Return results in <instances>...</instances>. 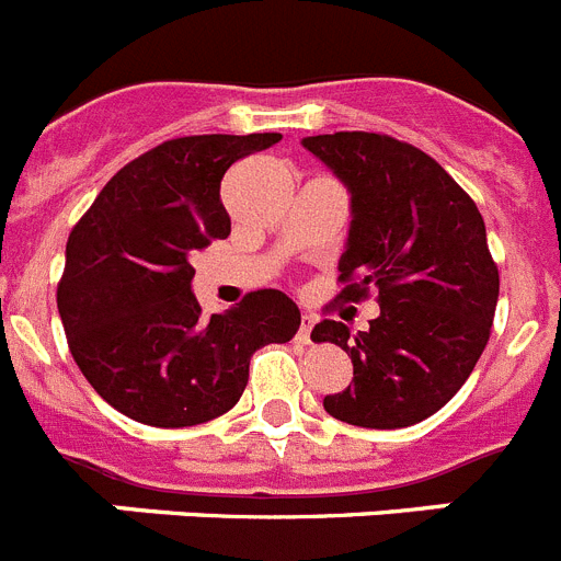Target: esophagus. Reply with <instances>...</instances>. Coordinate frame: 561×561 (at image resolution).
<instances>
[{"label":"esophagus","instance_id":"34e87169","mask_svg":"<svg viewBox=\"0 0 561 561\" xmlns=\"http://www.w3.org/2000/svg\"><path fill=\"white\" fill-rule=\"evenodd\" d=\"M317 317L309 314V311H304V317H300V331H297V336L304 342H311V329H314Z\"/></svg>","mask_w":561,"mask_h":561}]
</instances>
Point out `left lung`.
I'll list each match as a JSON object with an SVG mask.
<instances>
[{
	"mask_svg": "<svg viewBox=\"0 0 561 561\" xmlns=\"http://www.w3.org/2000/svg\"><path fill=\"white\" fill-rule=\"evenodd\" d=\"M351 196L340 297L379 289L368 331L323 320L311 340L334 342L354 381L323 399L325 413L370 430H399L438 413L483 354L500 275L474 202L433 157L385 134L304 137Z\"/></svg>",
	"mask_w": 561,
	"mask_h": 561,
	"instance_id": "8db88e82",
	"label": "left lung"
}]
</instances>
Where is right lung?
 <instances>
[{"mask_svg":"<svg viewBox=\"0 0 561 561\" xmlns=\"http://www.w3.org/2000/svg\"><path fill=\"white\" fill-rule=\"evenodd\" d=\"M280 134L180 137L128 162L76 230L58 284L69 351L103 401L151 427H193L241 399L250 356L289 342L300 309L277 289L202 314L193 250L230 236L221 180Z\"/></svg>","mask_w":561,"mask_h":561,"instance_id":"add662e5","label":"right lung"}]
</instances>
